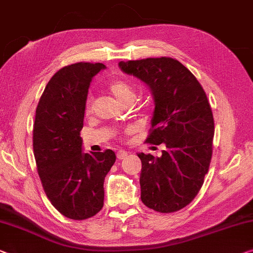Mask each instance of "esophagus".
Returning <instances> with one entry per match:
<instances>
[{"label": "esophagus", "instance_id": "34e87169", "mask_svg": "<svg viewBox=\"0 0 253 253\" xmlns=\"http://www.w3.org/2000/svg\"><path fill=\"white\" fill-rule=\"evenodd\" d=\"M126 156H127V151H126L124 149L119 150L118 153H116V157H118L119 159H124Z\"/></svg>", "mask_w": 253, "mask_h": 253}]
</instances>
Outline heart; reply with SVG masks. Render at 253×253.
<instances>
[{"instance_id": "1", "label": "heart", "mask_w": 253, "mask_h": 253, "mask_svg": "<svg viewBox=\"0 0 253 253\" xmlns=\"http://www.w3.org/2000/svg\"><path fill=\"white\" fill-rule=\"evenodd\" d=\"M110 90L116 99L119 100L121 104L126 103L127 100H133L134 98V90L133 87L130 84H127L126 81L123 80H114L110 84ZM91 110V102L90 99H88L87 106H86V113L89 114Z\"/></svg>"}]
</instances>
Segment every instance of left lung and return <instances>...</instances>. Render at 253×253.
Returning <instances> with one entry per match:
<instances>
[{
    "label": "left lung",
    "instance_id": "left-lung-1",
    "mask_svg": "<svg viewBox=\"0 0 253 253\" xmlns=\"http://www.w3.org/2000/svg\"><path fill=\"white\" fill-rule=\"evenodd\" d=\"M119 67L150 88L155 110L146 142L166 146L161 157L138 154L142 203L158 212L180 211L199 192L211 164L213 118L207 96L172 57L121 61Z\"/></svg>",
    "mask_w": 253,
    "mask_h": 253
}]
</instances>
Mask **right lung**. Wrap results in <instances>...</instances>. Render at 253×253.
Masks as SVG:
<instances>
[{"instance_id": "1", "label": "right lung", "mask_w": 253, "mask_h": 253, "mask_svg": "<svg viewBox=\"0 0 253 253\" xmlns=\"http://www.w3.org/2000/svg\"><path fill=\"white\" fill-rule=\"evenodd\" d=\"M103 63L79 62L54 75L38 103L34 155L42 188L54 207L75 220L95 216L104 206V180L115 153H83L80 131L90 83Z\"/></svg>"}]
</instances>
